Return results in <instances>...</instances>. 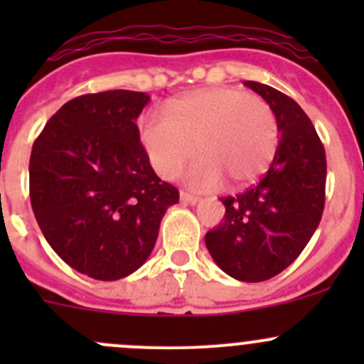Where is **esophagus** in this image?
Masks as SVG:
<instances>
[{
	"label": "esophagus",
	"instance_id": "1",
	"mask_svg": "<svg viewBox=\"0 0 364 364\" xmlns=\"http://www.w3.org/2000/svg\"><path fill=\"white\" fill-rule=\"evenodd\" d=\"M179 197H181L183 203H186V204H197V203H199V197L193 196V193L183 192V190H181V193H179Z\"/></svg>",
	"mask_w": 364,
	"mask_h": 364
}]
</instances>
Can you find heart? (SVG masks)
I'll use <instances>...</instances> for the list:
<instances>
[{
  "label": "heart",
  "mask_w": 364,
  "mask_h": 364,
  "mask_svg": "<svg viewBox=\"0 0 364 364\" xmlns=\"http://www.w3.org/2000/svg\"><path fill=\"white\" fill-rule=\"evenodd\" d=\"M141 141L161 178H178L197 153L200 161L188 176L193 186L215 188L225 181L227 188L237 190L255 181L273 161L278 121L269 102L259 95L208 87L171 100L167 114H146Z\"/></svg>",
  "instance_id": "1"
}]
</instances>
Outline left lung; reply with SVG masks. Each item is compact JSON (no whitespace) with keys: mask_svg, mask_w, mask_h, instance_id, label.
I'll return each instance as SVG.
<instances>
[{"mask_svg":"<svg viewBox=\"0 0 364 364\" xmlns=\"http://www.w3.org/2000/svg\"><path fill=\"white\" fill-rule=\"evenodd\" d=\"M245 86L269 102L280 130L274 159L257 185L223 197V222L205 234L213 260L229 277L264 282L291 266L322 218L326 151L306 112L274 87Z\"/></svg>","mask_w":364,"mask_h":364,"instance_id":"1","label":"left lung"}]
</instances>
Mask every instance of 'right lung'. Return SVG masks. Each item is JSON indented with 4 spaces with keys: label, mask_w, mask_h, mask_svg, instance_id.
<instances>
[{
    "label": "right lung",
    "mask_w": 364,
    "mask_h": 364,
    "mask_svg": "<svg viewBox=\"0 0 364 364\" xmlns=\"http://www.w3.org/2000/svg\"><path fill=\"white\" fill-rule=\"evenodd\" d=\"M146 93L111 90L67 102L36 137L29 199L53 250L95 280L146 262L165 211L179 200L149 164L135 124Z\"/></svg>",
    "instance_id": "obj_1"
}]
</instances>
